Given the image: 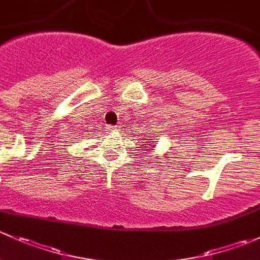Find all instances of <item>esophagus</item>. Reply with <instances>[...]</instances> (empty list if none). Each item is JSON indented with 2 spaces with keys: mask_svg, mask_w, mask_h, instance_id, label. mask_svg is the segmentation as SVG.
I'll list each match as a JSON object with an SVG mask.
<instances>
[{
  "mask_svg": "<svg viewBox=\"0 0 260 260\" xmlns=\"http://www.w3.org/2000/svg\"><path fill=\"white\" fill-rule=\"evenodd\" d=\"M116 130H119V127L117 126H111V125H108V126H106V131H108V133H112V131H116Z\"/></svg>",
  "mask_w": 260,
  "mask_h": 260,
  "instance_id": "1",
  "label": "esophagus"
}]
</instances>
